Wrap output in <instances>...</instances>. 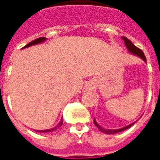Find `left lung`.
Instances as JSON below:
<instances>
[{"label":"left lung","instance_id":"1","mask_svg":"<svg viewBox=\"0 0 160 160\" xmlns=\"http://www.w3.org/2000/svg\"><path fill=\"white\" fill-rule=\"evenodd\" d=\"M122 39L124 40L125 45H126V47L128 48V51H129V52L132 53V54H134V55H136V56H138L139 57H141V59L144 60V62H147L146 56H145L144 53L142 52V50H141V49L137 48V47L134 45L133 42H131L130 40L128 39L127 38L123 37V38H122ZM93 122H94V124H95V126H96V127H98V129H99L101 132L105 133V134H117V133H118V132H122V131L125 130V129H127V128H128L129 127H131V126H132V125L134 123V122H133V123L130 124V125L126 126V127H124V128H119V129H105V128H104L101 127L100 125H98V124L97 123V122L95 121V119L93 120Z\"/></svg>","mask_w":160,"mask_h":160}]
</instances>
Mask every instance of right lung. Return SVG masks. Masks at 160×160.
<instances>
[{"instance_id": "add662e5", "label": "right lung", "mask_w": 160, "mask_h": 160, "mask_svg": "<svg viewBox=\"0 0 160 160\" xmlns=\"http://www.w3.org/2000/svg\"><path fill=\"white\" fill-rule=\"evenodd\" d=\"M46 38H43V37H42V38H37V39L33 40V41H32V42H30L28 44H26L25 47H23L22 49H25V48H27V47H30V46L32 45H35V44H38V43H40V42H43V41H45ZM62 119L61 120V122H60V123L56 126V127L53 128H50V129H47V130H38V132H42V133H46V132H52V131L54 130H56L58 128L60 127V126H62Z\"/></svg>"}]
</instances>
